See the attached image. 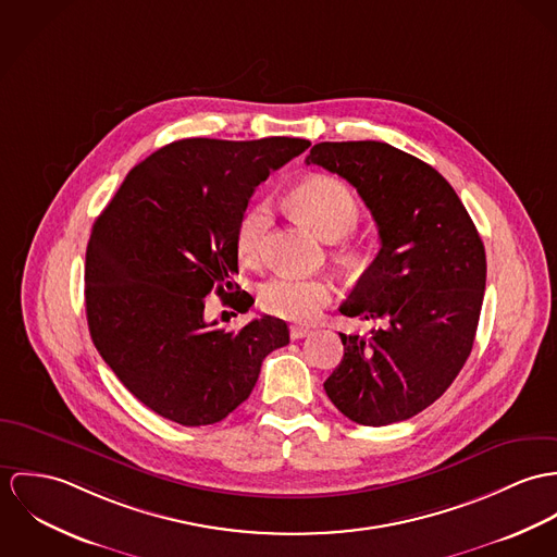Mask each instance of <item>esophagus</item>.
<instances>
[{
    "mask_svg": "<svg viewBox=\"0 0 557 557\" xmlns=\"http://www.w3.org/2000/svg\"><path fill=\"white\" fill-rule=\"evenodd\" d=\"M309 333H311V329H308V326H290V337L293 339H304V337H308Z\"/></svg>",
    "mask_w": 557,
    "mask_h": 557,
    "instance_id": "esophagus-1",
    "label": "esophagus"
}]
</instances>
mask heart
Masks as SVG:
<instances>
[{"instance_id": "heart-1", "label": "heart", "mask_w": 557, "mask_h": 557, "mask_svg": "<svg viewBox=\"0 0 557 557\" xmlns=\"http://www.w3.org/2000/svg\"><path fill=\"white\" fill-rule=\"evenodd\" d=\"M290 205L295 213L326 242H339L355 233L361 220V207L352 189L344 182L326 175L306 180L293 189ZM273 224L269 202L260 200L248 207L237 224V253L242 262L256 267L264 258L267 237ZM346 258L355 260V249H344ZM333 297V288L320 277H295L277 275L262 284L260 308L267 313L290 320L308 322L318 315Z\"/></svg>"}]
</instances>
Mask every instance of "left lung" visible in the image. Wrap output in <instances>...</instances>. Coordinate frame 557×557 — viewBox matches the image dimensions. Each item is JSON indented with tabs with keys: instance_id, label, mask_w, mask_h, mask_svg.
<instances>
[{
	"instance_id": "obj_1",
	"label": "left lung",
	"mask_w": 557,
	"mask_h": 557,
	"mask_svg": "<svg viewBox=\"0 0 557 557\" xmlns=\"http://www.w3.org/2000/svg\"><path fill=\"white\" fill-rule=\"evenodd\" d=\"M306 162L357 187L380 235L377 256L339 308L380 326L370 337L339 333L344 359L324 391L359 425L412 419L453 384L472 352L485 246L450 184L388 143H318Z\"/></svg>"
}]
</instances>
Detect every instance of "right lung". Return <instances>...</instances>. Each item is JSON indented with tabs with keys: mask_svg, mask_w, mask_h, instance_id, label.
Segmentation results:
<instances>
[{
	"mask_svg": "<svg viewBox=\"0 0 557 557\" xmlns=\"http://www.w3.org/2000/svg\"><path fill=\"white\" fill-rule=\"evenodd\" d=\"M309 147L306 138H184L140 164L98 215L85 256L87 324L104 363L156 414L213 425L244 404L269 352L290 342L260 315L226 333L205 320V297L253 299L233 277L237 224L260 182Z\"/></svg>",
	"mask_w": 557,
	"mask_h": 557,
	"instance_id": "add662e5",
	"label": "right lung"
}]
</instances>
